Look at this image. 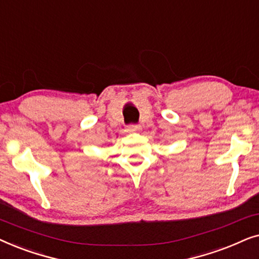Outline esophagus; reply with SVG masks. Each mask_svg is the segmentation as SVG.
I'll return each mask as SVG.
<instances>
[{"label": "esophagus", "instance_id": "1", "mask_svg": "<svg viewBox=\"0 0 259 259\" xmlns=\"http://www.w3.org/2000/svg\"><path fill=\"white\" fill-rule=\"evenodd\" d=\"M127 130L129 132H139V130H141V125L140 124H129L127 125Z\"/></svg>", "mask_w": 259, "mask_h": 259}]
</instances>
